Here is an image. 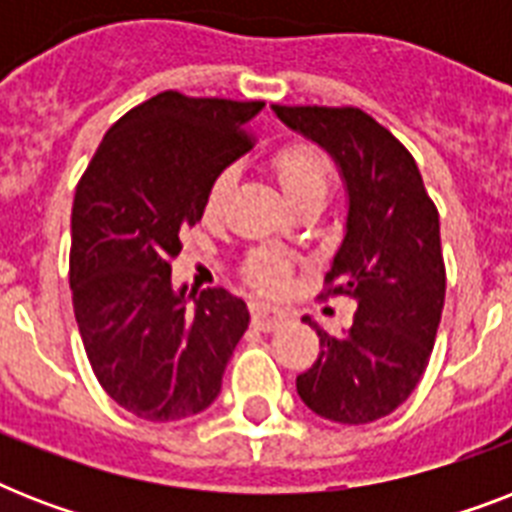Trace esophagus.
Wrapping results in <instances>:
<instances>
[{
    "instance_id": "esophagus-1",
    "label": "esophagus",
    "mask_w": 512,
    "mask_h": 512,
    "mask_svg": "<svg viewBox=\"0 0 512 512\" xmlns=\"http://www.w3.org/2000/svg\"><path fill=\"white\" fill-rule=\"evenodd\" d=\"M249 313H252V324H255L260 332H273V329L289 321L287 311H281V308H273V305L265 303H252L249 305Z\"/></svg>"
}]
</instances>
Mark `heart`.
<instances>
[{
	"mask_svg": "<svg viewBox=\"0 0 512 512\" xmlns=\"http://www.w3.org/2000/svg\"><path fill=\"white\" fill-rule=\"evenodd\" d=\"M271 167L292 207L303 204V201H327L332 183H335V167L327 159V154L308 140H295V143L281 146L273 154ZM231 185V170L217 172L215 180L207 188V199H204L207 217L220 215V209L231 193ZM289 271H292V265L276 249H255L244 260V279L263 292H281L287 287Z\"/></svg>",
	"mask_w": 512,
	"mask_h": 512,
	"instance_id": "heart-1",
	"label": "heart"
}]
</instances>
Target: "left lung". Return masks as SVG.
<instances>
[{"label": "left lung", "mask_w": 512, "mask_h": 512, "mask_svg": "<svg viewBox=\"0 0 512 512\" xmlns=\"http://www.w3.org/2000/svg\"><path fill=\"white\" fill-rule=\"evenodd\" d=\"M273 111L340 167L348 223L321 297L345 295L358 305L345 335L313 324L321 353L297 377V393L324 420L366 425L412 396L433 353L446 295L438 209L414 156L361 108Z\"/></svg>", "instance_id": "left-lung-1"}]
</instances>
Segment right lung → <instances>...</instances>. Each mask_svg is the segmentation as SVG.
<instances>
[{"instance_id": "obj_1", "label": "right lung", "mask_w": 512, "mask_h": 512, "mask_svg": "<svg viewBox=\"0 0 512 512\" xmlns=\"http://www.w3.org/2000/svg\"><path fill=\"white\" fill-rule=\"evenodd\" d=\"M263 100L167 90L106 132L76 185L68 281L84 350L116 404L151 422L204 412L249 327L223 287L172 289L180 231L204 215L209 183L249 143Z\"/></svg>"}]
</instances>
